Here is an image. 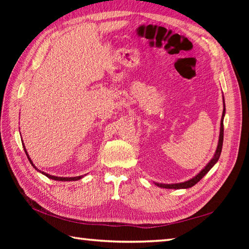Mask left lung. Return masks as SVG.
<instances>
[{
	"label": "left lung",
	"mask_w": 249,
	"mask_h": 249,
	"mask_svg": "<svg viewBox=\"0 0 249 249\" xmlns=\"http://www.w3.org/2000/svg\"><path fill=\"white\" fill-rule=\"evenodd\" d=\"M225 103H224V111H223V116H221V121H220V133H219V140H218V145L217 149H216V152L214 154V157L212 160H210V162L204 167V169L201 170L200 173H198L197 176L194 177L193 178L188 179L186 182L183 183H178V184H160V183H155L157 186H160L161 188H173V189H181V188H189L193 187L194 185L197 184L201 178H202L206 173H208L212 167L215 165L216 162L218 161L220 153H221V149H223V141H224V116H225Z\"/></svg>",
	"instance_id": "1"
}]
</instances>
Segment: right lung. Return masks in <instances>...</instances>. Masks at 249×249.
I'll use <instances>...</instances> for the list:
<instances>
[{
	"instance_id": "add662e5",
	"label": "right lung",
	"mask_w": 249,
	"mask_h": 249,
	"mask_svg": "<svg viewBox=\"0 0 249 249\" xmlns=\"http://www.w3.org/2000/svg\"><path fill=\"white\" fill-rule=\"evenodd\" d=\"M24 147V146H23ZM24 151H25V153H26V155H28V158H29V160H30V162L32 163V166H33L37 171H38V169H37L34 165H33V162H32V160H31V158L29 157V154H28V152H26V150L24 149ZM41 173L44 174V176H46L47 178H52V179H55V181H77V179H80L81 178H83V177H73V178H61V177H54V176H50V174H48V173H45V172H43V171H40Z\"/></svg>"
}]
</instances>
